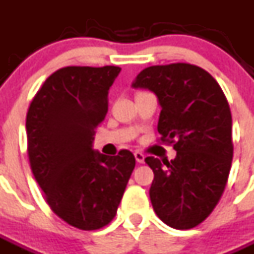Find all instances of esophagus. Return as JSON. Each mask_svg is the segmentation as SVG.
<instances>
[{"mask_svg": "<svg viewBox=\"0 0 254 254\" xmlns=\"http://www.w3.org/2000/svg\"><path fill=\"white\" fill-rule=\"evenodd\" d=\"M134 157H135V160H137V163H139V164L144 163V155L142 152H139V151L134 152Z\"/></svg>", "mask_w": 254, "mask_h": 254, "instance_id": "esophagus-1", "label": "esophagus"}]
</instances>
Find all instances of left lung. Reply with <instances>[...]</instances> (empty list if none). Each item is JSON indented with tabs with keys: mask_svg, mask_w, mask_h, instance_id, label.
I'll list each match as a JSON object with an SVG mask.
<instances>
[{
	"mask_svg": "<svg viewBox=\"0 0 254 254\" xmlns=\"http://www.w3.org/2000/svg\"><path fill=\"white\" fill-rule=\"evenodd\" d=\"M131 86L156 95L160 139L177 151L170 161L144 159L155 174L150 189L153 210L173 229H192L216 208L231 169L227 99L208 72L189 63L144 68Z\"/></svg>",
	"mask_w": 254,
	"mask_h": 254,
	"instance_id": "8db88e82",
	"label": "left lung"
}]
</instances>
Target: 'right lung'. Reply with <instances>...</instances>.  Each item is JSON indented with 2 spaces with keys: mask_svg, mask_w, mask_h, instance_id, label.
I'll use <instances>...</instances> for the list:
<instances>
[{
  "mask_svg": "<svg viewBox=\"0 0 254 254\" xmlns=\"http://www.w3.org/2000/svg\"><path fill=\"white\" fill-rule=\"evenodd\" d=\"M121 68L64 67L50 74L27 114L32 173L51 210L80 230H98L116 216L134 155L93 150L108 111V90Z\"/></svg>",
  "mask_w": 254,
  "mask_h": 254,
  "instance_id": "add662e5",
  "label": "right lung"
}]
</instances>
